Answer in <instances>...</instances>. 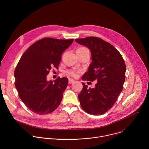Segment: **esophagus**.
Here are the masks:
<instances>
[{"mask_svg": "<svg viewBox=\"0 0 149 149\" xmlns=\"http://www.w3.org/2000/svg\"><path fill=\"white\" fill-rule=\"evenodd\" d=\"M74 79H68V84H71L72 83H74Z\"/></svg>", "mask_w": 149, "mask_h": 149, "instance_id": "obj_1", "label": "esophagus"}]
</instances>
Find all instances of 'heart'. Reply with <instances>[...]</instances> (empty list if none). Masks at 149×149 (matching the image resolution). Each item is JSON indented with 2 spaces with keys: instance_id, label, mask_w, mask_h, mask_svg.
Segmentation results:
<instances>
[{
  "instance_id": "1",
  "label": "heart",
  "mask_w": 149,
  "mask_h": 149,
  "mask_svg": "<svg viewBox=\"0 0 149 149\" xmlns=\"http://www.w3.org/2000/svg\"><path fill=\"white\" fill-rule=\"evenodd\" d=\"M78 49L81 50V51H86V50H88L87 48L86 47H81L79 48H78ZM79 72V71L75 70V69H72V70H69L66 72V74L68 76H71L72 77H77L78 75Z\"/></svg>"
}]
</instances>
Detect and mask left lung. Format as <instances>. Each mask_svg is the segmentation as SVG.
Returning a JSON list of instances; mask_svg holds the SVG:
<instances>
[{
  "label": "left lung",
  "instance_id": "1",
  "mask_svg": "<svg viewBox=\"0 0 149 149\" xmlns=\"http://www.w3.org/2000/svg\"><path fill=\"white\" fill-rule=\"evenodd\" d=\"M75 41L88 47L91 53L93 62L82 80L97 81L94 88L82 82L83 88L78 95L81 106L89 114H104L113 107L123 90L125 62L114 47L101 38L89 36Z\"/></svg>",
  "mask_w": 149,
  "mask_h": 149
}]
</instances>
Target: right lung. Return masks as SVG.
Wrapping results in <instances>:
<instances>
[{
	"label": "right lung",
	"mask_w": 149,
	"mask_h": 149,
	"mask_svg": "<svg viewBox=\"0 0 149 149\" xmlns=\"http://www.w3.org/2000/svg\"><path fill=\"white\" fill-rule=\"evenodd\" d=\"M73 39L44 38L30 46L16 67L15 86L19 96L32 112L42 115L58 108L68 86V78L58 77L48 81L52 68L58 69L62 52L72 43Z\"/></svg>",
	"instance_id": "right-lung-1"
}]
</instances>
